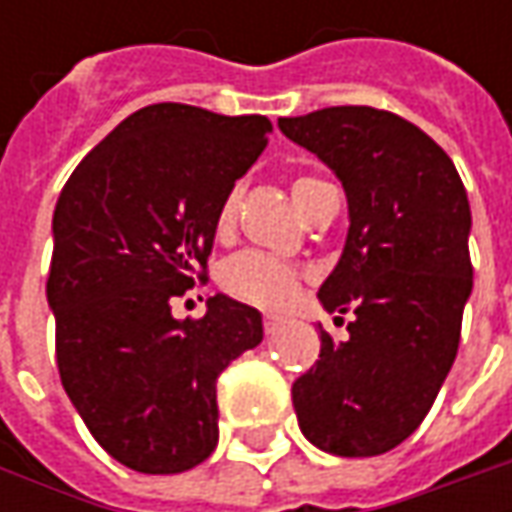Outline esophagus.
I'll return each mask as SVG.
<instances>
[{
	"label": "esophagus",
	"mask_w": 512,
	"mask_h": 512,
	"mask_svg": "<svg viewBox=\"0 0 512 512\" xmlns=\"http://www.w3.org/2000/svg\"><path fill=\"white\" fill-rule=\"evenodd\" d=\"M282 330V319L279 316H265V333L267 336H276Z\"/></svg>",
	"instance_id": "1"
}]
</instances>
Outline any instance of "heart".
I'll use <instances>...</instances> for the list:
<instances>
[{
	"mask_svg": "<svg viewBox=\"0 0 512 512\" xmlns=\"http://www.w3.org/2000/svg\"><path fill=\"white\" fill-rule=\"evenodd\" d=\"M322 182L313 179V176H299L293 179L290 185V193H293V202L302 210L305 199L310 196L313 187H319ZM236 207H239V193L230 190L225 196V202L216 210V236L222 239L233 230V222H236ZM219 285L225 290L227 296L245 302V305L253 307H265V310H279L285 307L296 290L302 285V273L299 267H293L290 262H282L270 253H262V250H245V253H236L230 256L222 270H219Z\"/></svg>",
	"mask_w": 512,
	"mask_h": 512,
	"instance_id": "heart-1",
	"label": "heart"
}]
</instances>
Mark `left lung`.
I'll return each mask as SVG.
<instances>
[{
  "mask_svg": "<svg viewBox=\"0 0 512 512\" xmlns=\"http://www.w3.org/2000/svg\"><path fill=\"white\" fill-rule=\"evenodd\" d=\"M279 130L342 182L350 227L319 302L356 316L344 342L319 333V362L293 382L296 419L325 453L379 456L422 424L456 359L470 202L450 156L396 113L344 105Z\"/></svg>",
  "mask_w": 512,
  "mask_h": 512,
  "instance_id": "8db88e82",
  "label": "left lung"
}]
</instances>
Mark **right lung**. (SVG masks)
Returning <instances> with one entry per match:
<instances>
[{"mask_svg":"<svg viewBox=\"0 0 512 512\" xmlns=\"http://www.w3.org/2000/svg\"><path fill=\"white\" fill-rule=\"evenodd\" d=\"M265 116L162 102L130 113L70 173L53 210L56 364L93 439L136 473L202 464L219 442L216 379L265 336L225 293L202 319L170 302L205 279L216 210L262 156Z\"/></svg>","mask_w":512,"mask_h":512,"instance_id":"obj_1","label":"right lung"}]
</instances>
